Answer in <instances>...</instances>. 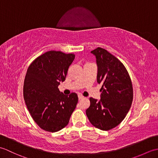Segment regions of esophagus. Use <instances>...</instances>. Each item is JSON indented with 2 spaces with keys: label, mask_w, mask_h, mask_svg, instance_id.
<instances>
[{
  "label": "esophagus",
  "mask_w": 158,
  "mask_h": 158,
  "mask_svg": "<svg viewBox=\"0 0 158 158\" xmlns=\"http://www.w3.org/2000/svg\"><path fill=\"white\" fill-rule=\"evenodd\" d=\"M78 98H79V100H81V99H83V98H84V97H83L82 95L79 94V95H78Z\"/></svg>",
  "instance_id": "obj_1"
}]
</instances>
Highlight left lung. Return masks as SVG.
Here are the masks:
<instances>
[{
    "instance_id": "8db88e82",
    "label": "left lung",
    "mask_w": 158,
    "mask_h": 158,
    "mask_svg": "<svg viewBox=\"0 0 158 158\" xmlns=\"http://www.w3.org/2000/svg\"><path fill=\"white\" fill-rule=\"evenodd\" d=\"M98 66L97 82L102 84L100 100L89 98L86 115L94 126L109 130L118 126L128 113L133 100V88L126 67L106 49L91 52Z\"/></svg>"
}]
</instances>
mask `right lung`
Segmentation results:
<instances>
[{
    "label": "right lung",
    "instance_id": "add662e5",
    "mask_svg": "<svg viewBox=\"0 0 158 158\" xmlns=\"http://www.w3.org/2000/svg\"><path fill=\"white\" fill-rule=\"evenodd\" d=\"M73 53L49 51L29 66L23 83V98L36 124L48 132H56L68 125L78 102L76 93L60 92L58 85L64 81Z\"/></svg>",
    "mask_w": 158,
    "mask_h": 158
}]
</instances>
